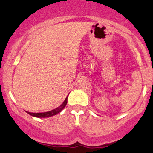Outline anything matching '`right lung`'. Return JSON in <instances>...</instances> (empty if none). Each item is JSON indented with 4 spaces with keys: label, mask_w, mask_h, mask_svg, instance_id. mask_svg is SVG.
<instances>
[{
    "label": "right lung",
    "mask_w": 153,
    "mask_h": 153,
    "mask_svg": "<svg viewBox=\"0 0 153 153\" xmlns=\"http://www.w3.org/2000/svg\"><path fill=\"white\" fill-rule=\"evenodd\" d=\"M67 102H68V96H67V98L64 101V102H63L62 104L60 105V106H59V107H57V108H54V109H53V110L50 111L43 112V113H31V112H28V111H26V112H27L29 114L32 116V117H38V118H45V117H52V116H54V115H56L57 114L59 113V112H60L61 111H62L63 108L65 107Z\"/></svg>",
    "instance_id": "add662e5"
}]
</instances>
